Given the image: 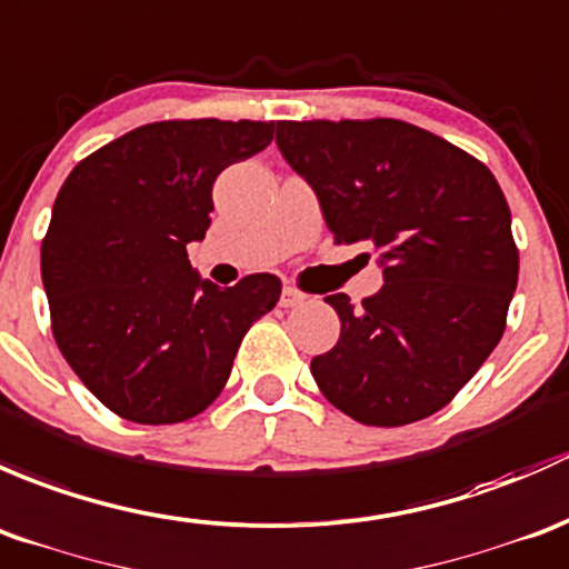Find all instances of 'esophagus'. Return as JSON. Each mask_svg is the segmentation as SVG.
<instances>
[{
  "label": "esophagus",
  "instance_id": "esophagus-1",
  "mask_svg": "<svg viewBox=\"0 0 569 569\" xmlns=\"http://www.w3.org/2000/svg\"><path fill=\"white\" fill-rule=\"evenodd\" d=\"M303 301H307V296H303L301 290H296V287H284L282 298H279V303H282L284 309L287 307H298V303H303Z\"/></svg>",
  "mask_w": 569,
  "mask_h": 569
}]
</instances>
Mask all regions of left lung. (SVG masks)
<instances>
[{
	"label": "left lung",
	"mask_w": 569,
	"mask_h": 569,
	"mask_svg": "<svg viewBox=\"0 0 569 569\" xmlns=\"http://www.w3.org/2000/svg\"><path fill=\"white\" fill-rule=\"evenodd\" d=\"M337 243H372L383 287L337 309L339 342L312 359L331 406L400 427L441 411L499 345L518 287L512 216L490 169L402 120L277 122Z\"/></svg>",
	"instance_id": "1"
}]
</instances>
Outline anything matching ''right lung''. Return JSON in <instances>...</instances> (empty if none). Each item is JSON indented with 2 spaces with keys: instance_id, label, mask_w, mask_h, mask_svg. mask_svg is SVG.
<instances>
[{
  "instance_id": "1",
  "label": "right lung",
  "mask_w": 569,
  "mask_h": 569,
  "mask_svg": "<svg viewBox=\"0 0 569 569\" xmlns=\"http://www.w3.org/2000/svg\"><path fill=\"white\" fill-rule=\"evenodd\" d=\"M273 122L163 120L103 144L57 194L40 273L57 345L81 383L137 425L202 413L254 320L282 292L273 273L216 287L191 268L213 183L266 150Z\"/></svg>"
}]
</instances>
